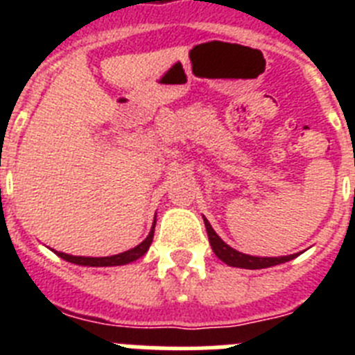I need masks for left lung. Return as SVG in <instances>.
Instances as JSON below:
<instances>
[{
    "mask_svg": "<svg viewBox=\"0 0 355 355\" xmlns=\"http://www.w3.org/2000/svg\"><path fill=\"white\" fill-rule=\"evenodd\" d=\"M206 231H208L209 245H211L213 252L216 254V258L222 259L225 265L236 266V268H249V270H258V268H266V266L281 265V263H286L290 259L295 258V254L291 256H281V258H258V256H249V254L238 252L233 247H229L224 240H220V236L213 231L211 224L205 218Z\"/></svg>",
    "mask_w": 355,
    "mask_h": 355,
    "instance_id": "8db88e82",
    "label": "left lung"
}]
</instances>
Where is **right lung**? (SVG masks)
<instances>
[{"label": "right lung", "instance_id": "add662e5", "mask_svg": "<svg viewBox=\"0 0 355 355\" xmlns=\"http://www.w3.org/2000/svg\"><path fill=\"white\" fill-rule=\"evenodd\" d=\"M153 236H155V224H153V229H150L149 236L140 243V245L133 247L131 250H126V252L115 254V256H108V258H83V256H71V254L64 252H55L60 256L62 259L69 263H74V265L81 266H119V265H128V263L135 261V259L142 258L144 254L149 249L150 241H153Z\"/></svg>", "mask_w": 355, "mask_h": 355}]
</instances>
